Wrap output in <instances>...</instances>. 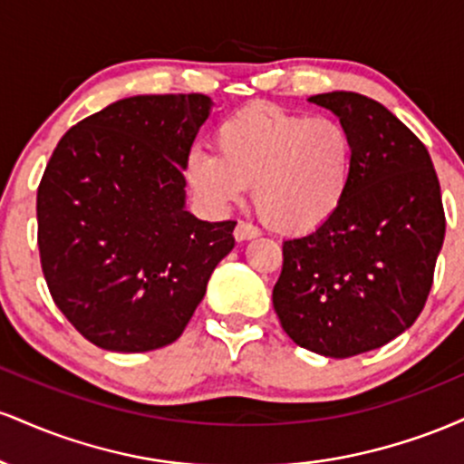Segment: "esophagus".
I'll return each mask as SVG.
<instances>
[{"instance_id": "1", "label": "esophagus", "mask_w": 464, "mask_h": 464, "mask_svg": "<svg viewBox=\"0 0 464 464\" xmlns=\"http://www.w3.org/2000/svg\"><path fill=\"white\" fill-rule=\"evenodd\" d=\"M233 236H236L237 242H246V239L259 237V236H262V233H259L257 227L248 225V222H237V227H236V231H233Z\"/></svg>"}]
</instances>
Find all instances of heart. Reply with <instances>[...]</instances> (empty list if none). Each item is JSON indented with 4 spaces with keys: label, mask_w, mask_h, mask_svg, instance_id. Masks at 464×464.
<instances>
[{
    "label": "heart",
    "mask_w": 464,
    "mask_h": 464,
    "mask_svg": "<svg viewBox=\"0 0 464 464\" xmlns=\"http://www.w3.org/2000/svg\"><path fill=\"white\" fill-rule=\"evenodd\" d=\"M216 154L191 148L183 172L214 209H227L253 185L264 222L305 233L327 222L351 185L353 140L332 117H305L275 104H250L218 124Z\"/></svg>",
    "instance_id": "obj_1"
}]
</instances>
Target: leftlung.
<instances>
[{
  "label": "left lung",
  "mask_w": 464,
  "mask_h": 464,
  "mask_svg": "<svg viewBox=\"0 0 464 464\" xmlns=\"http://www.w3.org/2000/svg\"><path fill=\"white\" fill-rule=\"evenodd\" d=\"M353 140L338 211L284 242L273 305L284 332L324 358L384 347L417 321L445 239L432 159L386 106L353 92L312 95Z\"/></svg>",
  "instance_id": "1"
}]
</instances>
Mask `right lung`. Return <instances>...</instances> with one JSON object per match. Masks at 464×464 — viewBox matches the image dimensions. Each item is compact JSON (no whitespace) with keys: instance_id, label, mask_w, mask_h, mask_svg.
Listing matches in <instances>:
<instances>
[{"instance_id":"1","label":"right lung","mask_w":464,"mask_h":464,"mask_svg":"<svg viewBox=\"0 0 464 464\" xmlns=\"http://www.w3.org/2000/svg\"><path fill=\"white\" fill-rule=\"evenodd\" d=\"M214 102L135 95L78 121L36 191L39 253L56 307L89 343L172 344L236 246V222L185 209L183 161Z\"/></svg>"}]
</instances>
